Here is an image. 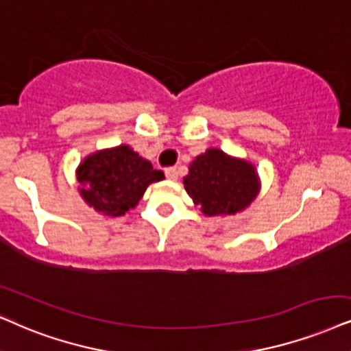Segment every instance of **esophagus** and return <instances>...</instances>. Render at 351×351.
Masks as SVG:
<instances>
[{
  "mask_svg": "<svg viewBox=\"0 0 351 351\" xmlns=\"http://www.w3.org/2000/svg\"><path fill=\"white\" fill-rule=\"evenodd\" d=\"M165 176L170 181H176L178 180V171H176V168H168V170H165Z\"/></svg>",
  "mask_w": 351,
  "mask_h": 351,
  "instance_id": "34e87169",
  "label": "esophagus"
}]
</instances>
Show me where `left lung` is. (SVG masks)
<instances>
[{
	"mask_svg": "<svg viewBox=\"0 0 351 351\" xmlns=\"http://www.w3.org/2000/svg\"><path fill=\"white\" fill-rule=\"evenodd\" d=\"M186 193L207 217L234 215L252 204L261 191L256 167L210 147L189 163L183 178Z\"/></svg>",
	"mask_w": 351,
	"mask_h": 351,
	"instance_id": "obj_1",
	"label": "left lung"
}]
</instances>
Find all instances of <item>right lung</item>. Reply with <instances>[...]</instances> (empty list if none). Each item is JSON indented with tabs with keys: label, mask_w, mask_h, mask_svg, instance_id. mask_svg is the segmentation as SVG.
Here are the masks:
<instances>
[{
	"label": "right lung",
	"mask_w": 351,
	"mask_h": 351,
	"mask_svg": "<svg viewBox=\"0 0 351 351\" xmlns=\"http://www.w3.org/2000/svg\"><path fill=\"white\" fill-rule=\"evenodd\" d=\"M165 178L128 144L88 154L76 168L79 194L104 217H121L143 199L149 184Z\"/></svg>",
	"instance_id": "1"
}]
</instances>
